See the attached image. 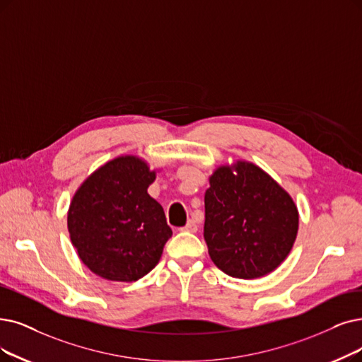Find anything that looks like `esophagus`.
Returning <instances> with one entry per match:
<instances>
[{
    "instance_id": "esophagus-1",
    "label": "esophagus",
    "mask_w": 362,
    "mask_h": 362,
    "mask_svg": "<svg viewBox=\"0 0 362 362\" xmlns=\"http://www.w3.org/2000/svg\"><path fill=\"white\" fill-rule=\"evenodd\" d=\"M181 230H184V231H190V233H196V231H197V224H196L193 220H189V221H187V224H185Z\"/></svg>"
}]
</instances>
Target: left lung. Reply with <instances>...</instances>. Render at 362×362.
<instances>
[{"label": "left lung", "instance_id": "left-lung-1", "mask_svg": "<svg viewBox=\"0 0 362 362\" xmlns=\"http://www.w3.org/2000/svg\"><path fill=\"white\" fill-rule=\"evenodd\" d=\"M218 168L205 193L204 238L214 264L228 276L254 279L290 254L298 212L282 187L252 163Z\"/></svg>", "mask_w": 362, "mask_h": 362}]
</instances>
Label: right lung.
I'll use <instances>...</instances> for the list:
<instances>
[{
	"label": "right lung",
	"instance_id": "1",
	"mask_svg": "<svg viewBox=\"0 0 362 362\" xmlns=\"http://www.w3.org/2000/svg\"><path fill=\"white\" fill-rule=\"evenodd\" d=\"M156 173L134 156L95 170L72 197L68 230L81 262L108 281L151 272L172 236L162 205L148 193Z\"/></svg>",
	"mask_w": 362,
	"mask_h": 362
}]
</instances>
